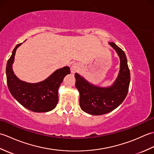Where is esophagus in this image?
<instances>
[{
	"mask_svg": "<svg viewBox=\"0 0 154 154\" xmlns=\"http://www.w3.org/2000/svg\"><path fill=\"white\" fill-rule=\"evenodd\" d=\"M79 65L78 63H73L71 65V71L73 73H75V72H77L78 70H79Z\"/></svg>",
	"mask_w": 154,
	"mask_h": 154,
	"instance_id": "1",
	"label": "esophagus"
}]
</instances>
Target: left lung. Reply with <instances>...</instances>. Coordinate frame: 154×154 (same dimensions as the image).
Listing matches in <instances>:
<instances>
[{"label": "left lung", "instance_id": "obj_1", "mask_svg": "<svg viewBox=\"0 0 154 154\" xmlns=\"http://www.w3.org/2000/svg\"><path fill=\"white\" fill-rule=\"evenodd\" d=\"M119 55L120 71L116 79L109 87H100L88 82L79 74L75 73V86L79 92V104L84 112L92 115L109 113L125 99L128 91L130 73L124 51L114 42H109Z\"/></svg>", "mask_w": 154, "mask_h": 154}]
</instances>
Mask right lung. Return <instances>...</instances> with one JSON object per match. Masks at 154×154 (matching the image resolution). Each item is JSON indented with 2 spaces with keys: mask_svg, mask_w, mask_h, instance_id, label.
<instances>
[{
  "mask_svg": "<svg viewBox=\"0 0 154 154\" xmlns=\"http://www.w3.org/2000/svg\"><path fill=\"white\" fill-rule=\"evenodd\" d=\"M22 44L16 45L6 64L8 89L13 97L26 109L36 112H49L57 105L59 87L65 76L70 74V69L67 66L59 69L40 83H30L20 80L12 70V64L16 51Z\"/></svg>",
  "mask_w": 154,
  "mask_h": 154,
  "instance_id": "add662e5",
  "label": "right lung"
}]
</instances>
